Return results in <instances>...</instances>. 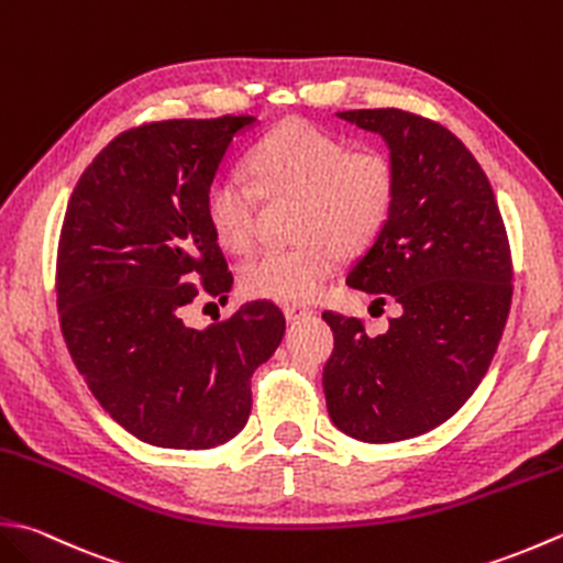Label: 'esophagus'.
<instances>
[{
    "instance_id": "34e87169",
    "label": "esophagus",
    "mask_w": 563,
    "mask_h": 563,
    "mask_svg": "<svg viewBox=\"0 0 563 563\" xmlns=\"http://www.w3.org/2000/svg\"><path fill=\"white\" fill-rule=\"evenodd\" d=\"M283 314L288 322H300V319H305V317H312V307L300 305V302H285Z\"/></svg>"
}]
</instances>
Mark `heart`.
Here are the masks:
<instances>
[{
  "label": "heart",
  "instance_id": "b5f03b06",
  "mask_svg": "<svg viewBox=\"0 0 563 563\" xmlns=\"http://www.w3.org/2000/svg\"><path fill=\"white\" fill-rule=\"evenodd\" d=\"M251 180L219 170L207 183L205 217L219 246L241 253L256 234L258 197H297L290 249H266L241 266V290L275 302L312 300L339 271L346 249H363L388 222L395 170L378 151L349 143L307 121L273 131L249 156Z\"/></svg>",
  "mask_w": 563,
  "mask_h": 563
}]
</instances>
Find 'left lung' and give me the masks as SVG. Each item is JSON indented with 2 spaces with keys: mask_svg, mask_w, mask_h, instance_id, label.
Listing matches in <instances>:
<instances>
[{
  "mask_svg": "<svg viewBox=\"0 0 563 563\" xmlns=\"http://www.w3.org/2000/svg\"><path fill=\"white\" fill-rule=\"evenodd\" d=\"M336 117L378 134L395 170L388 222L346 283L393 295L400 317L368 336L363 319L324 312L327 410L361 442H402L456 415L486 376L510 312V246L486 173L449 129L402 109Z\"/></svg>",
  "mask_w": 563,
  "mask_h": 563,
  "instance_id": "8db88e82",
  "label": "left lung"
}]
</instances>
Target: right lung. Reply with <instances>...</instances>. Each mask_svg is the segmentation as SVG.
<instances>
[{"mask_svg": "<svg viewBox=\"0 0 563 563\" xmlns=\"http://www.w3.org/2000/svg\"><path fill=\"white\" fill-rule=\"evenodd\" d=\"M253 117L170 119L124 131L82 173L58 246L60 329L114 422L163 449H212L244 429L251 373L285 334L271 302L222 324H185L200 278L231 273L205 217L207 183Z\"/></svg>", "mask_w": 563, "mask_h": 563, "instance_id": "right-lung-1", "label": "right lung"}]
</instances>
